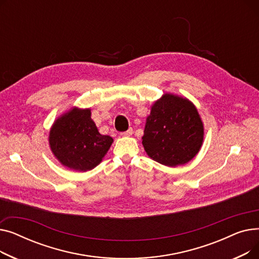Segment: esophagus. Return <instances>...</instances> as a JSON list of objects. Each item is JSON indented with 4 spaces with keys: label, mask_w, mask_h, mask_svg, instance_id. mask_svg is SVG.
Masks as SVG:
<instances>
[{
    "label": "esophagus",
    "mask_w": 259,
    "mask_h": 259,
    "mask_svg": "<svg viewBox=\"0 0 259 259\" xmlns=\"http://www.w3.org/2000/svg\"><path fill=\"white\" fill-rule=\"evenodd\" d=\"M132 133H133V129H132V128H129L127 131L121 132L120 135H122V137H130V135H132Z\"/></svg>",
    "instance_id": "esophagus-1"
}]
</instances>
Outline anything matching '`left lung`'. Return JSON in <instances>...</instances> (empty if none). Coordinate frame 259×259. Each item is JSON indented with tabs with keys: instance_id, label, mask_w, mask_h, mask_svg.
<instances>
[{
	"instance_id": "1",
	"label": "left lung",
	"mask_w": 259,
	"mask_h": 259,
	"mask_svg": "<svg viewBox=\"0 0 259 259\" xmlns=\"http://www.w3.org/2000/svg\"><path fill=\"white\" fill-rule=\"evenodd\" d=\"M142 139L147 154L159 164H186L197 154L203 140L197 109L187 99L166 93L152 106Z\"/></svg>"
}]
</instances>
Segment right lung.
I'll return each instance as SVG.
<instances>
[{
    "instance_id": "add662e5",
    "label": "right lung",
    "mask_w": 259,
    "mask_h": 259,
    "mask_svg": "<svg viewBox=\"0 0 259 259\" xmlns=\"http://www.w3.org/2000/svg\"><path fill=\"white\" fill-rule=\"evenodd\" d=\"M112 143L111 137L99 132L90 109H72L54 121L49 134L53 154L64 166L78 171L98 166Z\"/></svg>"
}]
</instances>
